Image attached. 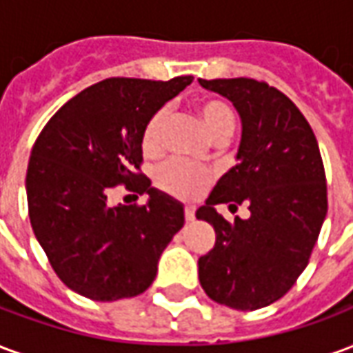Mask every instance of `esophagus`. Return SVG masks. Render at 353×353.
I'll use <instances>...</instances> for the list:
<instances>
[{
    "label": "esophagus",
    "mask_w": 353,
    "mask_h": 353,
    "mask_svg": "<svg viewBox=\"0 0 353 353\" xmlns=\"http://www.w3.org/2000/svg\"><path fill=\"white\" fill-rule=\"evenodd\" d=\"M185 219H187V221H194V208L185 206Z\"/></svg>",
    "instance_id": "1"
}]
</instances>
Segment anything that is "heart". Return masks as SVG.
Wrapping results in <instances>:
<instances>
[{"mask_svg":"<svg viewBox=\"0 0 353 353\" xmlns=\"http://www.w3.org/2000/svg\"><path fill=\"white\" fill-rule=\"evenodd\" d=\"M200 123L212 139L219 136H232L236 121L232 109L221 100L200 101L199 108ZM166 124V111L159 109L149 117L143 134H141V149L145 154H157L161 151L162 130ZM154 185L166 194L177 199H194L206 189L210 183V172L204 168H196L191 164L179 161H168L154 170Z\"/></svg>","mask_w":353,"mask_h":353,"instance_id":"b5f03b06","label":"heart"}]
</instances>
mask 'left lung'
<instances>
[{"mask_svg":"<svg viewBox=\"0 0 353 353\" xmlns=\"http://www.w3.org/2000/svg\"><path fill=\"white\" fill-rule=\"evenodd\" d=\"M232 101L242 119L236 166L196 210L215 230L199 259L200 285L215 303L257 310L276 303L301 276L327 215L325 170L318 139L293 101L263 81L199 79ZM245 201L248 220L229 223L217 203Z\"/></svg>","mask_w":353,"mask_h":353,"instance_id":"1","label":"left lung"}]
</instances>
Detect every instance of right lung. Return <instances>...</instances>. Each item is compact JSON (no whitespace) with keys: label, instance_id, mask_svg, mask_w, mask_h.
<instances>
[{"label":"right lung","instance_id":"obj_1","mask_svg":"<svg viewBox=\"0 0 353 353\" xmlns=\"http://www.w3.org/2000/svg\"><path fill=\"white\" fill-rule=\"evenodd\" d=\"M191 83V75L100 81L58 109L35 139L26 174L30 223L57 276L75 293L108 303L153 283L185 214L138 172L141 134L149 117ZM121 183L147 192L148 204L111 207L107 194Z\"/></svg>","mask_w":353,"mask_h":353}]
</instances>
